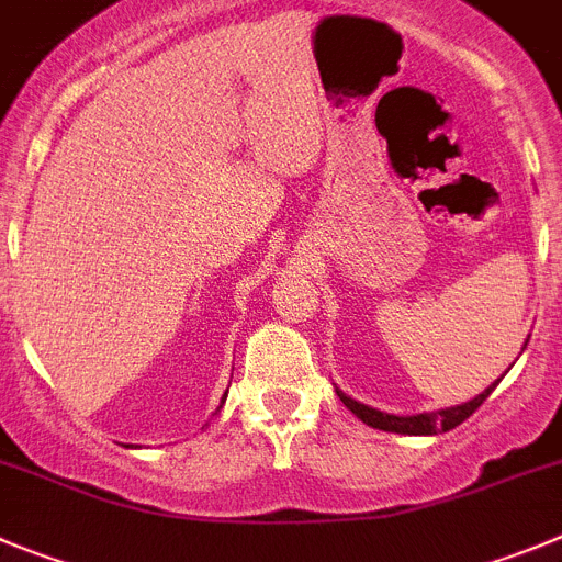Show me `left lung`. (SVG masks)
Listing matches in <instances>:
<instances>
[{
    "instance_id": "obj_1",
    "label": "left lung",
    "mask_w": 562,
    "mask_h": 562,
    "mask_svg": "<svg viewBox=\"0 0 562 562\" xmlns=\"http://www.w3.org/2000/svg\"><path fill=\"white\" fill-rule=\"evenodd\" d=\"M527 342H524V348H527ZM496 384H498V379L491 384V387L482 390L476 398L465 401V404L446 406V409H435V412H418V415H390V412L373 409V406L362 404V401H353L351 395H345L339 387H337V395H339V401H342V404L348 406V409H351L359 420H362V424L373 426V429H382V431H395V435L418 437V435H440V431H449V429H454V426H460L462 420L471 418L473 412L485 404V398L493 393V390H496Z\"/></svg>"
}]
</instances>
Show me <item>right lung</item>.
Wrapping results in <instances>:
<instances>
[{
  "instance_id": "add662e5",
  "label": "right lung",
  "mask_w": 562,
  "mask_h": 562,
  "mask_svg": "<svg viewBox=\"0 0 562 562\" xmlns=\"http://www.w3.org/2000/svg\"><path fill=\"white\" fill-rule=\"evenodd\" d=\"M225 398H228V393H225V395H223V401H220V406H217V412H220V409H223V404H225ZM217 412H214V415H217ZM205 426H209V424H205Z\"/></svg>"
}]
</instances>
